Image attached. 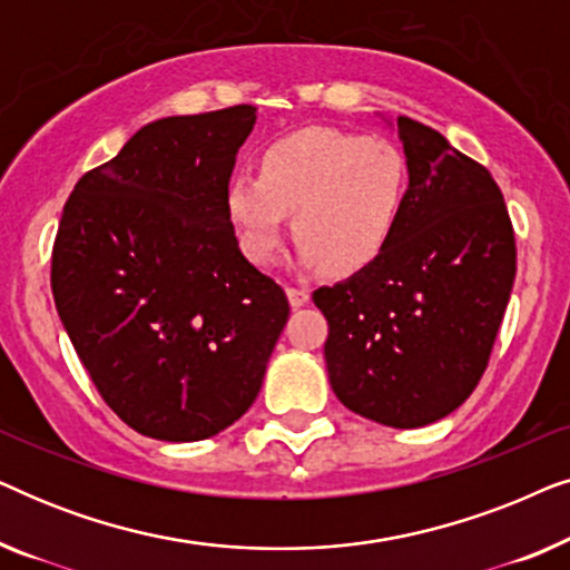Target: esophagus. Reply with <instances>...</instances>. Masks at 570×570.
Returning a JSON list of instances; mask_svg holds the SVG:
<instances>
[{"label":"esophagus","mask_w":570,"mask_h":570,"mask_svg":"<svg viewBox=\"0 0 570 570\" xmlns=\"http://www.w3.org/2000/svg\"><path fill=\"white\" fill-rule=\"evenodd\" d=\"M308 298H311V293L303 291V287H287V301H291L293 308L306 306Z\"/></svg>","instance_id":"obj_1"}]
</instances>
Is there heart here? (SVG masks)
I'll list each match as a JSON object with an SVG mask.
<instances>
[{"mask_svg":"<svg viewBox=\"0 0 570 570\" xmlns=\"http://www.w3.org/2000/svg\"><path fill=\"white\" fill-rule=\"evenodd\" d=\"M407 191V158L394 142L314 127L272 142L262 153L259 176H233L225 213L256 267L277 259L293 213L301 262L347 275L386 252Z\"/></svg>","mask_w":570,"mask_h":570,"instance_id":"b5f03b06","label":"heart"}]
</instances>
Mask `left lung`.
<instances>
[{
	"label": "left lung",
	"instance_id": "left-lung-1",
	"mask_svg": "<svg viewBox=\"0 0 570 570\" xmlns=\"http://www.w3.org/2000/svg\"><path fill=\"white\" fill-rule=\"evenodd\" d=\"M410 168L400 228L376 262L314 291L330 324L337 400L392 428H423L480 384L517 275L503 194L446 137L396 119Z\"/></svg>",
	"mask_w": 570,
	"mask_h": 570
}]
</instances>
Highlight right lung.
<instances>
[{
	"mask_svg": "<svg viewBox=\"0 0 570 570\" xmlns=\"http://www.w3.org/2000/svg\"><path fill=\"white\" fill-rule=\"evenodd\" d=\"M254 106L147 124L69 194L51 254L59 318L137 433L202 441L252 407L291 314L225 213Z\"/></svg>",
	"mask_w": 570,
	"mask_h": 570,
	"instance_id": "add662e5",
	"label": "right lung"
}]
</instances>
